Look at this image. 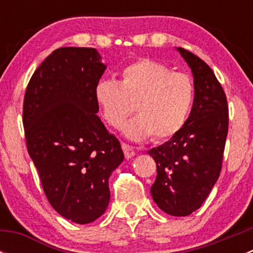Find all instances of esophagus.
<instances>
[{"mask_svg":"<svg viewBox=\"0 0 253 253\" xmlns=\"http://www.w3.org/2000/svg\"><path fill=\"white\" fill-rule=\"evenodd\" d=\"M122 150H124L125 157H126L127 159H129V158H132L134 154H136L133 148H132L129 144H127V143H122Z\"/></svg>","mask_w":253,"mask_h":253,"instance_id":"34e87169","label":"esophagus"}]
</instances>
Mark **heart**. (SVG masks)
Masks as SVG:
<instances>
[{"instance_id":"b5f03b06","label":"heart","mask_w":253,"mask_h":253,"mask_svg":"<svg viewBox=\"0 0 253 253\" xmlns=\"http://www.w3.org/2000/svg\"><path fill=\"white\" fill-rule=\"evenodd\" d=\"M94 95L104 120L112 127H120L136 110L138 115L122 126L127 138L141 141L152 136L154 141H164L185 125L195 85L186 73L172 72L164 63L144 58L125 67L120 83L99 81Z\"/></svg>"}]
</instances>
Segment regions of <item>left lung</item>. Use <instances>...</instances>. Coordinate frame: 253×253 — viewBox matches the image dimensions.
I'll list each match as a JSON object with an SVG mask.
<instances>
[{
  "instance_id": "obj_1",
  "label": "left lung",
  "mask_w": 253,
  "mask_h": 253,
  "mask_svg": "<svg viewBox=\"0 0 253 253\" xmlns=\"http://www.w3.org/2000/svg\"><path fill=\"white\" fill-rule=\"evenodd\" d=\"M193 75L195 99L182 128L148 154L157 163L150 192L170 215L186 216L197 211L220 175L229 127L224 89L211 68L198 56L177 47Z\"/></svg>"
}]
</instances>
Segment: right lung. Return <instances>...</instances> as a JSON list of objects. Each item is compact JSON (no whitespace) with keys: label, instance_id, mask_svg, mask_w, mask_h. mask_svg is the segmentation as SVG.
<instances>
[{"label":"right lung","instance_id":"right-lung-1","mask_svg":"<svg viewBox=\"0 0 253 253\" xmlns=\"http://www.w3.org/2000/svg\"><path fill=\"white\" fill-rule=\"evenodd\" d=\"M105 68L95 48H57L32 76L23 103L25 142L42 190L77 224L103 215L109 177L124 160L119 139L96 115L94 90Z\"/></svg>","mask_w":253,"mask_h":253}]
</instances>
